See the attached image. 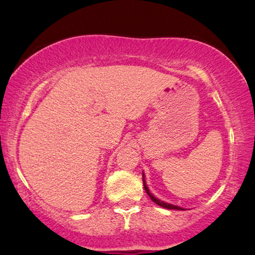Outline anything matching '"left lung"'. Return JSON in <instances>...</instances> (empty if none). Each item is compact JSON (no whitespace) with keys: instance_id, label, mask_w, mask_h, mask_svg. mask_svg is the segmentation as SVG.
<instances>
[{"instance_id":"left-lung-1","label":"left lung","mask_w":255,"mask_h":255,"mask_svg":"<svg viewBox=\"0 0 255 255\" xmlns=\"http://www.w3.org/2000/svg\"><path fill=\"white\" fill-rule=\"evenodd\" d=\"M142 177H143V186H144V189H145V192H146V194H148L149 196H150V199H151L153 202H155L156 204H158V206H160V207H163V208H166V209H175V210H184L182 209L181 207H178V206H173V204H170V203H166V202H163V201H160V200H158V199H156L155 196H153L151 193L149 192V188H148V186H146V184H145V180H144V173L142 174Z\"/></svg>"}]
</instances>
